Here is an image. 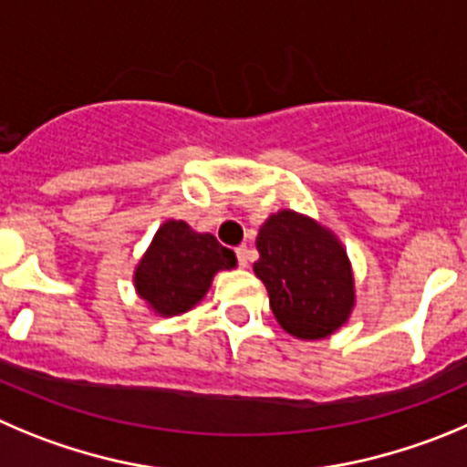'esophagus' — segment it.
<instances>
[{"label": "esophagus", "mask_w": 467, "mask_h": 467, "mask_svg": "<svg viewBox=\"0 0 467 467\" xmlns=\"http://www.w3.org/2000/svg\"><path fill=\"white\" fill-rule=\"evenodd\" d=\"M234 254H237V260H239V267H248V263H251V248L248 246H239L237 251H234Z\"/></svg>", "instance_id": "esophagus-1"}]
</instances>
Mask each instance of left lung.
<instances>
[{"mask_svg": "<svg viewBox=\"0 0 467 467\" xmlns=\"http://www.w3.org/2000/svg\"><path fill=\"white\" fill-rule=\"evenodd\" d=\"M254 272L278 325L299 341L338 332L357 304L355 274L341 239L306 213L281 209L260 225Z\"/></svg>", "mask_w": 467, "mask_h": 467, "instance_id": "left-lung-1", "label": "left lung"}]
</instances>
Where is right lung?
<instances>
[{"label": "right lung", "mask_w": 467, "mask_h": 467, "mask_svg": "<svg viewBox=\"0 0 467 467\" xmlns=\"http://www.w3.org/2000/svg\"><path fill=\"white\" fill-rule=\"evenodd\" d=\"M234 267V254L213 234L195 233L186 221L168 219L135 265V295L154 316H182L202 302L216 274Z\"/></svg>", "instance_id": "right-lung-1"}]
</instances>
